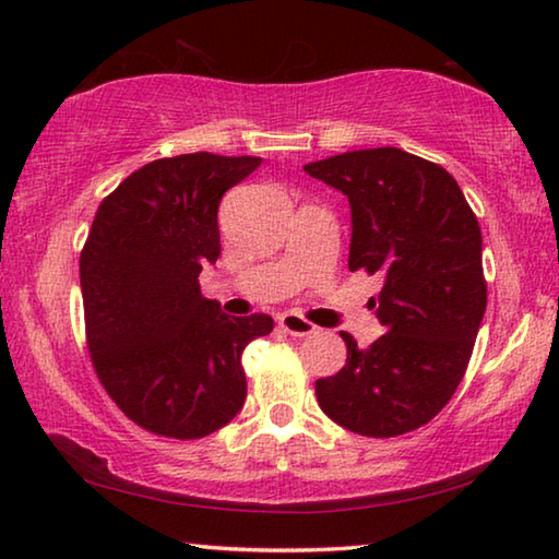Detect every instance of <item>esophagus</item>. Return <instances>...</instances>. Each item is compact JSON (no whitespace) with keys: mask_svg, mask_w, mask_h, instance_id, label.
<instances>
[{"mask_svg":"<svg viewBox=\"0 0 559 559\" xmlns=\"http://www.w3.org/2000/svg\"><path fill=\"white\" fill-rule=\"evenodd\" d=\"M278 325L286 330L288 335H296V337H308V335H313L316 330H318L313 323H308V320L302 318V316H298V313L281 316L278 318Z\"/></svg>","mask_w":559,"mask_h":559,"instance_id":"obj_1","label":"esophagus"}]
</instances>
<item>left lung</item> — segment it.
<instances>
[{"label": "left lung", "instance_id": "obj_1", "mask_svg": "<svg viewBox=\"0 0 559 559\" xmlns=\"http://www.w3.org/2000/svg\"><path fill=\"white\" fill-rule=\"evenodd\" d=\"M302 169L347 194L349 271L384 276L372 308L386 333L367 349L340 333L345 367L316 382L318 404L359 437H402L429 424L466 374L488 298L478 219L447 169L400 147Z\"/></svg>", "mask_w": 559, "mask_h": 559}]
</instances>
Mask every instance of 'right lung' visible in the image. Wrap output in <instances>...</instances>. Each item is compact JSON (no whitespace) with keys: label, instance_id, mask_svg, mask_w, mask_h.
Returning <instances> with one entry per match:
<instances>
[{"label":"right lung","instance_id":"right-lung-1","mask_svg":"<svg viewBox=\"0 0 559 559\" xmlns=\"http://www.w3.org/2000/svg\"><path fill=\"white\" fill-rule=\"evenodd\" d=\"M261 157L192 153L153 159L100 202L81 251L91 362L120 412L150 433L210 437L246 400L243 347L273 330L263 313L229 318L202 296L219 259L216 212Z\"/></svg>","mask_w":559,"mask_h":559}]
</instances>
